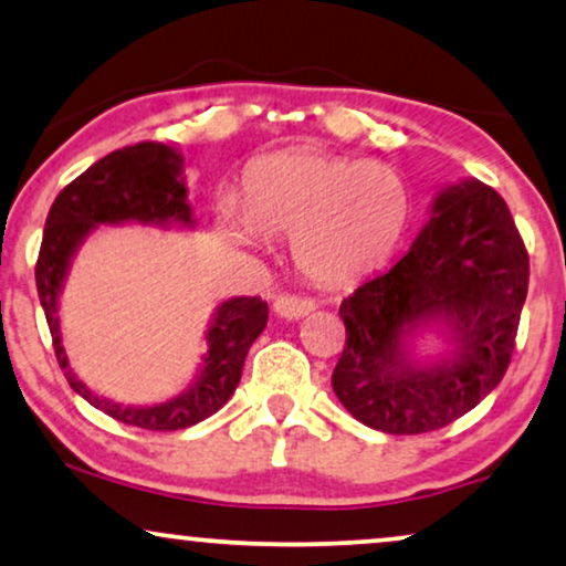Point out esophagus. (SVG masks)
Returning <instances> with one entry per match:
<instances>
[{
    "mask_svg": "<svg viewBox=\"0 0 566 566\" xmlns=\"http://www.w3.org/2000/svg\"><path fill=\"white\" fill-rule=\"evenodd\" d=\"M273 310L277 317L283 319H301L317 310V301L306 296H293V293H281V296L273 301Z\"/></svg>",
    "mask_w": 566,
    "mask_h": 566,
    "instance_id": "obj_1",
    "label": "esophagus"
}]
</instances>
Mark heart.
Wrapping results in <instances>:
<instances>
[{"label":"heart","instance_id":"obj_1","mask_svg":"<svg viewBox=\"0 0 566 566\" xmlns=\"http://www.w3.org/2000/svg\"><path fill=\"white\" fill-rule=\"evenodd\" d=\"M241 208L223 210L233 244L291 237L301 273L325 285L354 283L385 265L406 237L413 197L398 168L314 148L256 158L244 174Z\"/></svg>","mask_w":566,"mask_h":566}]
</instances>
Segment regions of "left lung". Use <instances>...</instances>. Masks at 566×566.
Returning <instances> with one entry per match:
<instances>
[{
  "label": "left lung",
  "instance_id": "left-lung-1",
  "mask_svg": "<svg viewBox=\"0 0 566 566\" xmlns=\"http://www.w3.org/2000/svg\"><path fill=\"white\" fill-rule=\"evenodd\" d=\"M527 275L525 244L494 189L479 179L439 189L408 254L343 298L337 400L385 434H427L465 416L507 371ZM434 326L448 350L418 363L412 340Z\"/></svg>",
  "mask_w": 566,
  "mask_h": 566
}]
</instances>
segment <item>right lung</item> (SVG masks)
<instances>
[{
    "instance_id": "obj_1",
    "label": "right lung",
    "mask_w": 566,
    "mask_h": 566,
    "mask_svg": "<svg viewBox=\"0 0 566 566\" xmlns=\"http://www.w3.org/2000/svg\"><path fill=\"white\" fill-rule=\"evenodd\" d=\"M122 223L195 229L197 220L187 202L185 158L171 145L137 143L108 153L64 187L51 205L39 262H35V289L54 340L56 361L72 390L116 421L150 431L195 427L223 408L237 390L249 348L268 325V304L260 296H237L218 304L205 333L208 350L197 377L176 398L156 406H124L93 392L72 371L64 350L59 296L72 260L85 239L98 226Z\"/></svg>"
}]
</instances>
